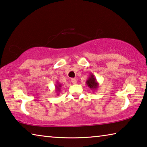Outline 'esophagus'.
<instances>
[{
	"label": "esophagus",
	"instance_id": "obj_1",
	"mask_svg": "<svg viewBox=\"0 0 147 147\" xmlns=\"http://www.w3.org/2000/svg\"><path fill=\"white\" fill-rule=\"evenodd\" d=\"M71 81V83H73V84H76V83H77V80L76 78H72Z\"/></svg>",
	"mask_w": 147,
	"mask_h": 147
}]
</instances>
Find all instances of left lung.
Returning a JSON list of instances; mask_svg holds the SVG:
<instances>
[{"label":"left lung","instance_id":"obj_1","mask_svg":"<svg viewBox=\"0 0 147 147\" xmlns=\"http://www.w3.org/2000/svg\"><path fill=\"white\" fill-rule=\"evenodd\" d=\"M86 84L88 87L90 88V89L92 90V91H96L98 89L99 83L97 81L95 76L93 74L91 73L89 75V77L86 81Z\"/></svg>","mask_w":147,"mask_h":147}]
</instances>
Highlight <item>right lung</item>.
Wrapping results in <instances>:
<instances>
[{"label": "right lung", "instance_id": "add662e5", "mask_svg": "<svg viewBox=\"0 0 147 147\" xmlns=\"http://www.w3.org/2000/svg\"><path fill=\"white\" fill-rule=\"evenodd\" d=\"M62 85L59 82H56V84L55 85V91L56 92V93H57V95L59 94V92H60V89H61V87H62Z\"/></svg>", "mask_w": 147, "mask_h": 147}]
</instances>
